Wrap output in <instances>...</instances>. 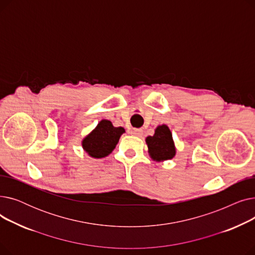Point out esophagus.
Returning <instances> with one entry per match:
<instances>
[{"label": "esophagus", "instance_id": "1", "mask_svg": "<svg viewBox=\"0 0 255 255\" xmlns=\"http://www.w3.org/2000/svg\"><path fill=\"white\" fill-rule=\"evenodd\" d=\"M131 134L135 135V136H141V135H142V129L133 128V129L131 130Z\"/></svg>", "mask_w": 255, "mask_h": 255}]
</instances>
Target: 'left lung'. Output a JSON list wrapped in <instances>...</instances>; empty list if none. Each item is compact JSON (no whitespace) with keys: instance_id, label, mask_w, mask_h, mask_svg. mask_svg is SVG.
Listing matches in <instances>:
<instances>
[{"instance_id":"left-lung-1","label":"left lung","mask_w":255,"mask_h":255,"mask_svg":"<svg viewBox=\"0 0 255 255\" xmlns=\"http://www.w3.org/2000/svg\"><path fill=\"white\" fill-rule=\"evenodd\" d=\"M148 144L149 154L154 161L169 160L176 155L175 143L172 140V134L166 125H160L155 129L153 136L145 138Z\"/></svg>"}]
</instances>
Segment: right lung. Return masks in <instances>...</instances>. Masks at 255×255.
Instances as JSON below:
<instances>
[{
  "mask_svg": "<svg viewBox=\"0 0 255 255\" xmlns=\"http://www.w3.org/2000/svg\"><path fill=\"white\" fill-rule=\"evenodd\" d=\"M125 132L123 127H114L111 121L102 120L83 140L84 150L93 158L109 156Z\"/></svg>",
  "mask_w": 255,
  "mask_h": 255,
  "instance_id": "obj_1",
  "label": "right lung"
}]
</instances>
